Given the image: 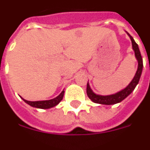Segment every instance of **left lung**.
Instances as JSON below:
<instances>
[{"label": "left lung", "mask_w": 150, "mask_h": 150, "mask_svg": "<svg viewBox=\"0 0 150 150\" xmlns=\"http://www.w3.org/2000/svg\"><path fill=\"white\" fill-rule=\"evenodd\" d=\"M127 34L131 39L132 45V50H133L134 53H135V57H136L137 62H138V67H137V72L134 75L132 80L130 82L129 84L125 88H123V89L119 91L118 93L111 94V95L103 96V95L96 94L93 90L91 89L89 83L88 82V84H87V95H88V97H89V99H91V100L93 101L94 103H97V104L100 105H115L117 104V103H119L132 93V91L135 89V88L137 87L138 83H139L141 73H142V69H143V60H142V57H141V52H140V50H139L138 45L135 42L134 39L129 35V33L127 32Z\"/></svg>", "instance_id": "8db88e82"}]
</instances>
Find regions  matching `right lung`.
<instances>
[{
	"label": "right lung",
	"mask_w": 150,
	"mask_h": 150,
	"mask_svg": "<svg viewBox=\"0 0 150 150\" xmlns=\"http://www.w3.org/2000/svg\"><path fill=\"white\" fill-rule=\"evenodd\" d=\"M65 91L63 90L62 93L53 99H51V100H38V101H30V100H27L23 99L22 97V99L27 103L29 105H31L32 107L38 108V109H50V108L54 107L56 106L57 105L59 104L61 100H62L63 98V96H64Z\"/></svg>",
	"instance_id": "obj_1"
}]
</instances>
